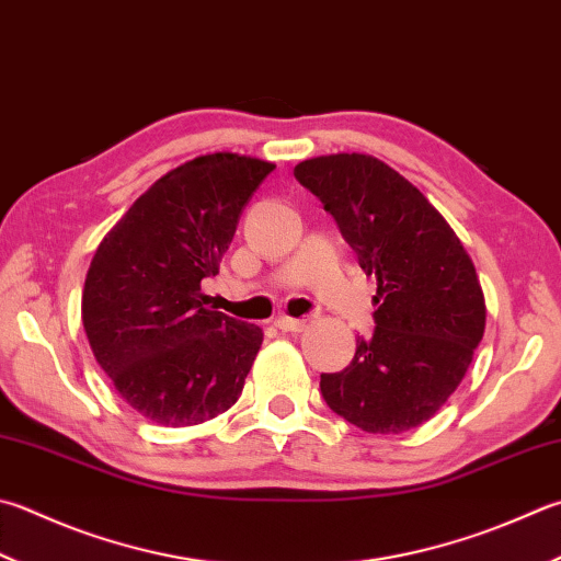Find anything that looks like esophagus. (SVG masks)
Here are the masks:
<instances>
[{
    "instance_id": "esophagus-1",
    "label": "esophagus",
    "mask_w": 561,
    "mask_h": 561,
    "mask_svg": "<svg viewBox=\"0 0 561 561\" xmlns=\"http://www.w3.org/2000/svg\"><path fill=\"white\" fill-rule=\"evenodd\" d=\"M276 327L283 332H302L305 327H308V320H298V317H278Z\"/></svg>"
}]
</instances>
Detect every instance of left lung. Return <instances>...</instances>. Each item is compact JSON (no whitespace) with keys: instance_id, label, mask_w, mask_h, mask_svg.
I'll return each instance as SVG.
<instances>
[{"instance_id":"left-lung-1","label":"left lung","mask_w":561,"mask_h":561,"mask_svg":"<svg viewBox=\"0 0 561 561\" xmlns=\"http://www.w3.org/2000/svg\"><path fill=\"white\" fill-rule=\"evenodd\" d=\"M376 276V330L356 340L344 371L322 374L336 415L374 435H400L437 415L471 366L485 330L473 261L439 209L408 178L368 153L295 165Z\"/></svg>"}]
</instances>
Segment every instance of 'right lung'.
Here are the masks:
<instances>
[{
    "instance_id": "obj_1",
    "label": "right lung",
    "mask_w": 561,
    "mask_h": 561,
    "mask_svg": "<svg viewBox=\"0 0 561 561\" xmlns=\"http://www.w3.org/2000/svg\"><path fill=\"white\" fill-rule=\"evenodd\" d=\"M276 163L217 151L168 171L94 251L82 327L126 403L161 427H190L237 403L263 330L207 308L241 209Z\"/></svg>"
}]
</instances>
